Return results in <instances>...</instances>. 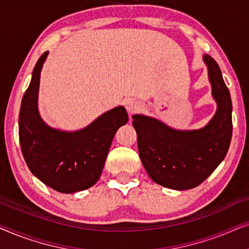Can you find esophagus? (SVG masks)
Listing matches in <instances>:
<instances>
[{
  "instance_id": "esophagus-1",
  "label": "esophagus",
  "mask_w": 249,
  "mask_h": 249,
  "mask_svg": "<svg viewBox=\"0 0 249 249\" xmlns=\"http://www.w3.org/2000/svg\"><path fill=\"white\" fill-rule=\"evenodd\" d=\"M125 107H126V110L128 111V114H135V112H138L140 110V105L138 104L137 101L134 100H128L126 102V105H125Z\"/></svg>"
}]
</instances>
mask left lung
<instances>
[{
  "label": "left lung",
  "mask_w": 249,
  "mask_h": 249,
  "mask_svg": "<svg viewBox=\"0 0 249 249\" xmlns=\"http://www.w3.org/2000/svg\"><path fill=\"white\" fill-rule=\"evenodd\" d=\"M212 94L217 109L199 130H174L156 118L134 115L138 149L143 166L156 183L175 190L196 188L213 173L230 147L232 102L217 62L205 54Z\"/></svg>",
  "instance_id": "obj_1"
}]
</instances>
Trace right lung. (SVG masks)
I'll use <instances>...</instances> for the list:
<instances>
[{
    "mask_svg": "<svg viewBox=\"0 0 249 249\" xmlns=\"http://www.w3.org/2000/svg\"><path fill=\"white\" fill-rule=\"evenodd\" d=\"M49 52L36 62L19 112V141L26 164L48 187L72 194L97 183L116 132L128 121L124 107H116L75 132L48 126L38 114L41 71Z\"/></svg>",
    "mask_w": 249,
    "mask_h": 249,
    "instance_id": "obj_1",
    "label": "right lung"
}]
</instances>
